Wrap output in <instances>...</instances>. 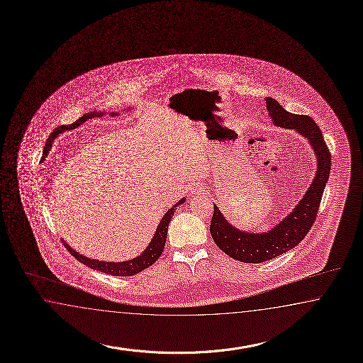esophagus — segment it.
<instances>
[{
    "mask_svg": "<svg viewBox=\"0 0 363 363\" xmlns=\"http://www.w3.org/2000/svg\"><path fill=\"white\" fill-rule=\"evenodd\" d=\"M203 191H204V187L199 185V184H193L190 186V193L191 194H199L203 193Z\"/></svg>",
    "mask_w": 363,
    "mask_h": 363,
    "instance_id": "obj_1",
    "label": "esophagus"
}]
</instances>
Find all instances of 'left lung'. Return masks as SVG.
<instances>
[{"label":"left lung","instance_id":"left-lung-1","mask_svg":"<svg viewBox=\"0 0 363 363\" xmlns=\"http://www.w3.org/2000/svg\"><path fill=\"white\" fill-rule=\"evenodd\" d=\"M264 100L274 125L284 129L296 130L308 140L316 156V173L298 204L268 232L250 233L237 229L226 221L213 203L215 210L211 218V235L226 255L243 263H263L296 247L314 225L323 191L330 177V150L316 122L308 116L285 111L272 97H266Z\"/></svg>","mask_w":363,"mask_h":363}]
</instances>
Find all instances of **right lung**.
Listing matches in <instances>:
<instances>
[{
	"mask_svg": "<svg viewBox=\"0 0 363 363\" xmlns=\"http://www.w3.org/2000/svg\"><path fill=\"white\" fill-rule=\"evenodd\" d=\"M128 112V111H126ZM106 114L105 112H89L86 114H83L81 118L78 121L74 122L72 125H67V126H60L58 129L55 130L50 137L47 140V145L44 148V152H43V162L44 159L48 156L49 151H50V147H52V142L55 140V138L64 133L66 130L75 129L78 126H81L82 123L91 120L94 117H101ZM112 117L117 116L118 113H109ZM186 198H182L181 201H178L172 208L167 211V213L162 216V221L159 223V225L156 228V232L153 234L152 240L150 242V245L145 247V250L137 257V258L130 259V260H125V262H104V260H96V259H89L84 255H82L79 252L74 250L73 247H70L66 242H64L65 247L67 250L70 251V254L73 255L74 258L78 259L81 263L86 264V266L92 268V269H96L99 272H104V274H112V276H134V274L142 272L145 268L152 266L153 263L160 258L162 250H164V246H165V241H167V234H168V226H169L170 220L173 218L176 208L179 204L185 203Z\"/></svg>",
	"mask_w": 363,
	"mask_h": 363,
	"instance_id": "1",
	"label": "right lung"
}]
</instances>
